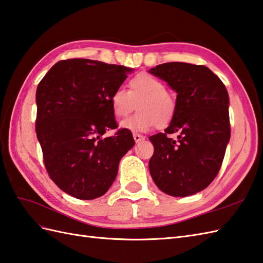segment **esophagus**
<instances>
[{"mask_svg":"<svg viewBox=\"0 0 263 263\" xmlns=\"http://www.w3.org/2000/svg\"><path fill=\"white\" fill-rule=\"evenodd\" d=\"M133 139H134V141H136V142L138 143V142H140V141H142V140H144V137L141 136V134L134 133V134H133Z\"/></svg>","mask_w":263,"mask_h":263,"instance_id":"esophagus-1","label":"esophagus"}]
</instances>
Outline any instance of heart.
<instances>
[{"instance_id":"1","label":"heart","mask_w":263,"mask_h":263,"mask_svg":"<svg viewBox=\"0 0 263 263\" xmlns=\"http://www.w3.org/2000/svg\"><path fill=\"white\" fill-rule=\"evenodd\" d=\"M129 89L117 88L109 97L112 111L119 119L125 118L138 103V112L125 119L121 126L134 132H144L154 126L166 127L177 113L175 95L166 89V84L158 77L140 72L133 76Z\"/></svg>"}]
</instances>
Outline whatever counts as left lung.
<instances>
[{
	"mask_svg": "<svg viewBox=\"0 0 263 263\" xmlns=\"http://www.w3.org/2000/svg\"><path fill=\"white\" fill-rule=\"evenodd\" d=\"M177 93V113L164 132L149 138L155 152L149 170L158 188L185 197L215 179L230 141L229 94L203 65L166 63L149 70ZM178 133L177 139L170 134Z\"/></svg>",
	"mask_w": 263,
	"mask_h": 263,
	"instance_id": "8db88e82",
	"label": "left lung"
}]
</instances>
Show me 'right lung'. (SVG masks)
Segmentation results:
<instances>
[{
  "instance_id": "1",
  "label": "right lung",
  "mask_w": 263,
  "mask_h": 263,
  "mask_svg": "<svg viewBox=\"0 0 263 263\" xmlns=\"http://www.w3.org/2000/svg\"><path fill=\"white\" fill-rule=\"evenodd\" d=\"M131 68L72 58L54 64L35 94V132L47 173L63 192L78 199L103 196L119 162L134 145L132 133L117 129L111 97Z\"/></svg>"
}]
</instances>
